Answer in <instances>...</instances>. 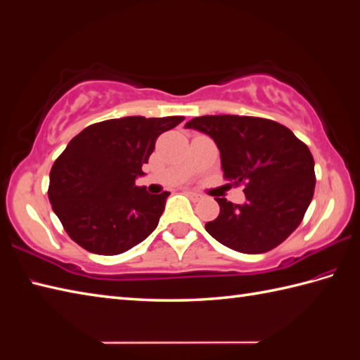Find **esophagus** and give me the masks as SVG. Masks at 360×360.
<instances>
[{
    "label": "esophagus",
    "instance_id": "obj_1",
    "mask_svg": "<svg viewBox=\"0 0 360 360\" xmlns=\"http://www.w3.org/2000/svg\"><path fill=\"white\" fill-rule=\"evenodd\" d=\"M183 193H185L189 198H193V200H200V198H202L200 194H197V193H194V191H191V189H185V191H183Z\"/></svg>",
    "mask_w": 360,
    "mask_h": 360
}]
</instances>
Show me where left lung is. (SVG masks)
Segmentation results:
<instances>
[{
    "label": "left lung",
    "instance_id": "left-lung-1",
    "mask_svg": "<svg viewBox=\"0 0 360 360\" xmlns=\"http://www.w3.org/2000/svg\"><path fill=\"white\" fill-rule=\"evenodd\" d=\"M220 150L223 177L245 183L243 205L215 198L219 217L205 228L215 240L243 254L281 245L300 225L314 194V158L288 127L245 115H203L185 124Z\"/></svg>",
    "mask_w": 360,
    "mask_h": 360
}]
</instances>
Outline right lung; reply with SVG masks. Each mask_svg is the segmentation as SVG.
<instances>
[{"label":"right lung","mask_w":360,"mask_h":360,"mask_svg":"<svg viewBox=\"0 0 360 360\" xmlns=\"http://www.w3.org/2000/svg\"><path fill=\"white\" fill-rule=\"evenodd\" d=\"M183 117H123L87 126L51 171L49 200L69 237L86 251L115 255L157 228L169 193L149 194L143 177L160 134Z\"/></svg>","instance_id":"add662e5"}]
</instances>
